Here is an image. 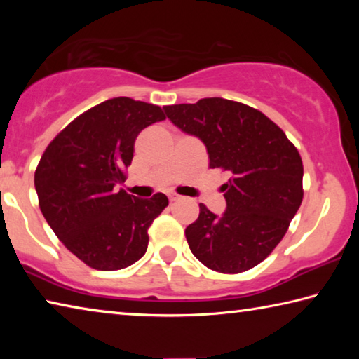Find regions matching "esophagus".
<instances>
[{
	"mask_svg": "<svg viewBox=\"0 0 359 359\" xmlns=\"http://www.w3.org/2000/svg\"><path fill=\"white\" fill-rule=\"evenodd\" d=\"M180 199H182V196H179V194H171V196H169V201H171V203L180 201Z\"/></svg>",
	"mask_w": 359,
	"mask_h": 359,
	"instance_id": "esophagus-1",
	"label": "esophagus"
}]
</instances>
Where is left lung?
<instances>
[{"mask_svg": "<svg viewBox=\"0 0 359 359\" xmlns=\"http://www.w3.org/2000/svg\"><path fill=\"white\" fill-rule=\"evenodd\" d=\"M168 118L198 136L209 168L229 174L222 217L199 204L185 229L191 253L209 269L239 274L264 261L302 203V160L294 144L258 109L223 98L165 106Z\"/></svg>", "mask_w": 359, "mask_h": 359, "instance_id": "left-lung-1", "label": "left lung"}]
</instances>
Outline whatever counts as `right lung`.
<instances>
[{
  "mask_svg": "<svg viewBox=\"0 0 359 359\" xmlns=\"http://www.w3.org/2000/svg\"><path fill=\"white\" fill-rule=\"evenodd\" d=\"M165 118L160 106L118 96L79 115L41 156L34 187L42 215L93 269H123L147 252V229L169 204L166 194L139 199L115 185L126 180L139 133Z\"/></svg>",
  "mask_w": 359,
  "mask_h": 359,
  "instance_id": "add662e5",
  "label": "right lung"
}]
</instances>
